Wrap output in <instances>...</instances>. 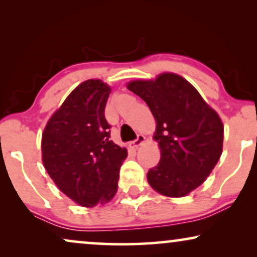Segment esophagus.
<instances>
[{"mask_svg":"<svg viewBox=\"0 0 257 257\" xmlns=\"http://www.w3.org/2000/svg\"><path fill=\"white\" fill-rule=\"evenodd\" d=\"M144 143H145V137L143 135H139L138 138H137L135 142L130 143V147H132V149H138V147L142 146Z\"/></svg>","mask_w":257,"mask_h":257,"instance_id":"34e87169","label":"esophagus"}]
</instances>
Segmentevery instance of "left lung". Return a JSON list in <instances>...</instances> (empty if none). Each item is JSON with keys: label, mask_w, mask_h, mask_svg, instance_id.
<instances>
[{"label": "left lung", "mask_w": 257, "mask_h": 257, "mask_svg": "<svg viewBox=\"0 0 257 257\" xmlns=\"http://www.w3.org/2000/svg\"><path fill=\"white\" fill-rule=\"evenodd\" d=\"M126 86L149 105L157 122L153 138L161 157L147 173L150 186L168 198L188 195L205 182L222 153L220 115L177 73L131 80Z\"/></svg>", "instance_id": "obj_1"}]
</instances>
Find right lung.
Listing matches in <instances>:
<instances>
[{"instance_id": "add662e5", "label": "right lung", "mask_w": 257, "mask_h": 257, "mask_svg": "<svg viewBox=\"0 0 257 257\" xmlns=\"http://www.w3.org/2000/svg\"><path fill=\"white\" fill-rule=\"evenodd\" d=\"M111 86L80 83L54 112L42 133V161L64 194L83 207L104 205L118 189L127 150L110 140L104 115Z\"/></svg>"}]
</instances>
